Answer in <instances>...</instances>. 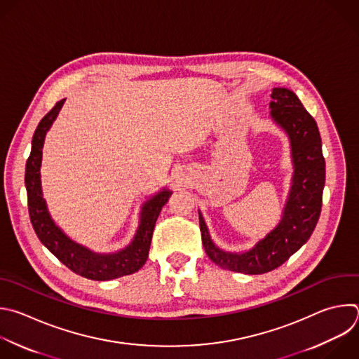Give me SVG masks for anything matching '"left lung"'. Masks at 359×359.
I'll return each mask as SVG.
<instances>
[{
	"instance_id": "1",
	"label": "left lung",
	"mask_w": 359,
	"mask_h": 359,
	"mask_svg": "<svg viewBox=\"0 0 359 359\" xmlns=\"http://www.w3.org/2000/svg\"><path fill=\"white\" fill-rule=\"evenodd\" d=\"M271 97V116L290 140L294 166L282 219L252 250L233 254L215 247L198 211L203 247L208 258L222 269L248 275L276 269L307 243L321 212L325 183V161L314 118L287 88L276 87Z\"/></svg>"
}]
</instances>
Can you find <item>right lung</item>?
Instances as JSON below:
<instances>
[{"instance_id": "add662e5", "label": "right lung", "mask_w": 359, "mask_h": 359, "mask_svg": "<svg viewBox=\"0 0 359 359\" xmlns=\"http://www.w3.org/2000/svg\"><path fill=\"white\" fill-rule=\"evenodd\" d=\"M65 101L66 98L57 101L55 107L41 119L32 138V149L25 169L28 210L32 226L41 243L63 265L83 278L91 280H111L135 273L145 265L148 259L156 219L162 207L168 203L172 191L165 189L144 203L141 222L134 240L121 251L115 254H95L72 241L50 218L45 198L42 197L41 186V162L45 137Z\"/></svg>"}]
</instances>
